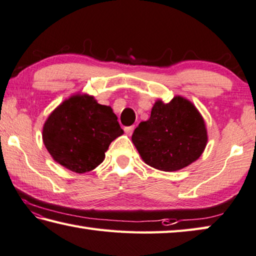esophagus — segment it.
Segmentation results:
<instances>
[{
    "label": "esophagus",
    "instance_id": "obj_1",
    "mask_svg": "<svg viewBox=\"0 0 256 256\" xmlns=\"http://www.w3.org/2000/svg\"><path fill=\"white\" fill-rule=\"evenodd\" d=\"M133 130H134V126H126V128H124V131H125V133L128 134V136H132Z\"/></svg>",
    "mask_w": 256,
    "mask_h": 256
}]
</instances>
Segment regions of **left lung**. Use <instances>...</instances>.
<instances>
[{
	"label": "left lung",
	"mask_w": 256,
	"mask_h": 256,
	"mask_svg": "<svg viewBox=\"0 0 256 256\" xmlns=\"http://www.w3.org/2000/svg\"><path fill=\"white\" fill-rule=\"evenodd\" d=\"M205 120L192 102L174 96L169 103L158 100L148 120L134 130L132 142L148 166L178 171L196 161L207 146Z\"/></svg>",
	"instance_id": "1"
}]
</instances>
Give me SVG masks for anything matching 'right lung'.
Here are the masks:
<instances>
[{
    "mask_svg": "<svg viewBox=\"0 0 256 256\" xmlns=\"http://www.w3.org/2000/svg\"><path fill=\"white\" fill-rule=\"evenodd\" d=\"M123 133L110 106L78 92L50 113L44 124L42 141L57 164L84 174L104 161L110 142Z\"/></svg>",
    "mask_w": 256,
    "mask_h": 256,
    "instance_id": "add662e5",
    "label": "right lung"
}]
</instances>
